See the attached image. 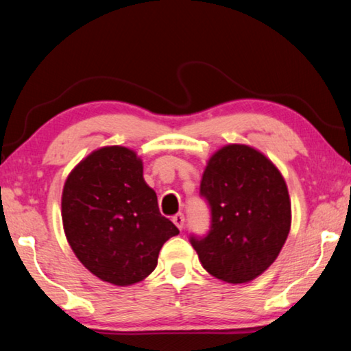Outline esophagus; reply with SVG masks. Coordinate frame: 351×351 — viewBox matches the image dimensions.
I'll return each instance as SVG.
<instances>
[{"label": "esophagus", "instance_id": "esophagus-1", "mask_svg": "<svg viewBox=\"0 0 351 351\" xmlns=\"http://www.w3.org/2000/svg\"><path fill=\"white\" fill-rule=\"evenodd\" d=\"M171 221L176 224L178 229L182 230V228H184V215H182V213H176V215L171 218Z\"/></svg>", "mask_w": 351, "mask_h": 351}]
</instances>
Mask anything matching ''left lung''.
<instances>
[{"label": "left lung", "instance_id": "8db88e82", "mask_svg": "<svg viewBox=\"0 0 351 351\" xmlns=\"http://www.w3.org/2000/svg\"><path fill=\"white\" fill-rule=\"evenodd\" d=\"M199 192L212 226L206 239L190 241L203 268L232 285L263 274L291 229L288 186L277 165L251 145H223L207 159Z\"/></svg>", "mask_w": 351, "mask_h": 351}]
</instances>
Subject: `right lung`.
I'll return each mask as SVG.
<instances>
[{
	"label": "right lung",
	"mask_w": 351,
	"mask_h": 351,
	"mask_svg": "<svg viewBox=\"0 0 351 351\" xmlns=\"http://www.w3.org/2000/svg\"><path fill=\"white\" fill-rule=\"evenodd\" d=\"M62 221L80 263L116 287L150 276L164 243L180 234L159 212L141 156L122 145L100 147L69 171L62 192Z\"/></svg>",
	"instance_id": "obj_1"
}]
</instances>
